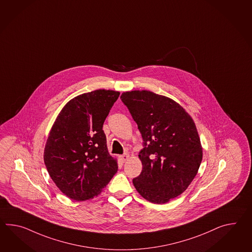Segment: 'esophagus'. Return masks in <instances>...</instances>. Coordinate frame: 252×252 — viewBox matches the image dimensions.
I'll use <instances>...</instances> for the list:
<instances>
[{
    "instance_id": "1",
    "label": "esophagus",
    "mask_w": 252,
    "mask_h": 252,
    "mask_svg": "<svg viewBox=\"0 0 252 252\" xmlns=\"http://www.w3.org/2000/svg\"><path fill=\"white\" fill-rule=\"evenodd\" d=\"M129 158V154L128 153H125L124 155H121V156H119V159L120 161L122 162V163H125L126 160Z\"/></svg>"
}]
</instances>
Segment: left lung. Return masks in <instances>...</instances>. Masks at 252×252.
<instances>
[{
    "mask_svg": "<svg viewBox=\"0 0 252 252\" xmlns=\"http://www.w3.org/2000/svg\"><path fill=\"white\" fill-rule=\"evenodd\" d=\"M144 140L141 174L133 179L149 202L164 204L181 195L196 177L202 146L189 114L173 99L147 90L121 95Z\"/></svg>",
    "mask_w": 252,
    "mask_h": 252,
    "instance_id": "8db88e82",
    "label": "left lung"
}]
</instances>
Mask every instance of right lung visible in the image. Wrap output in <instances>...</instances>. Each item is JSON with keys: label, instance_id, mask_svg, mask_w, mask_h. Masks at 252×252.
<instances>
[{"label": "right lung", "instance_id": "1", "mask_svg": "<svg viewBox=\"0 0 252 252\" xmlns=\"http://www.w3.org/2000/svg\"><path fill=\"white\" fill-rule=\"evenodd\" d=\"M120 93L99 89L71 99L50 130L43 160L56 187L71 199L98 196L117 172L103 125Z\"/></svg>", "mask_w": 252, "mask_h": 252}]
</instances>
